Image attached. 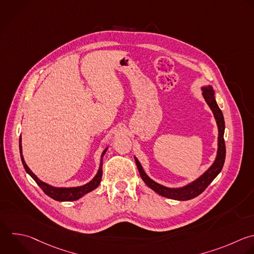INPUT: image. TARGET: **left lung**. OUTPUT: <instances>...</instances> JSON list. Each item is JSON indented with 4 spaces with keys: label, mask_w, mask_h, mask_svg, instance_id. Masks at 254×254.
<instances>
[{
    "label": "left lung",
    "mask_w": 254,
    "mask_h": 254,
    "mask_svg": "<svg viewBox=\"0 0 254 254\" xmlns=\"http://www.w3.org/2000/svg\"><path fill=\"white\" fill-rule=\"evenodd\" d=\"M200 90H201L202 97L204 98L206 104L208 105V107L210 108V110L213 114V117H214L215 122H216L217 130H218L217 151H216L215 159H214L213 163L211 164V166L203 174H201L194 181H192V182H190V183H189V184H187L183 187L169 188V187L161 185V184L155 182L154 180H152L145 173V171H144L141 163L137 159V157L134 156L135 162H136V165H137V168L139 170V173H140V176H141L142 180L145 182V184L150 189H152L154 191H156L158 194H160L162 196L172 198V199H176V200L191 199V198L197 196L198 194H200L207 188V186L220 173V171L223 167L224 160H225V144H224V139H223L225 125H224L223 115H222V112L219 109V107H218V105L215 101V94H214V90H213L212 86L211 85H204V86H201Z\"/></svg>",
    "instance_id": "left-lung-1"
}]
</instances>
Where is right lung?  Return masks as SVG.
Segmentation results:
<instances>
[{
	"label": "right lung",
	"mask_w": 254,
	"mask_h": 254,
	"mask_svg": "<svg viewBox=\"0 0 254 254\" xmlns=\"http://www.w3.org/2000/svg\"><path fill=\"white\" fill-rule=\"evenodd\" d=\"M108 147H106L100 157V165H99V169L96 173V175L94 176V178L86 183L85 185L82 186H78V187H55L52 185H49L43 181H41L33 172L32 170L28 167V165L25 162L24 156H23V147H22V136L20 137V154H21V159H22V163L24 165V168L26 170V172L36 181V183L40 186V188L45 191L46 194H48L49 196H51L52 198L59 200V201H72V200H76L79 199L80 197H82L83 195H85L86 193L92 191L93 190H95L100 182H101V178H102V165H103V156L105 155L106 151H107Z\"/></svg>",
	"instance_id": "add662e5"
}]
</instances>
